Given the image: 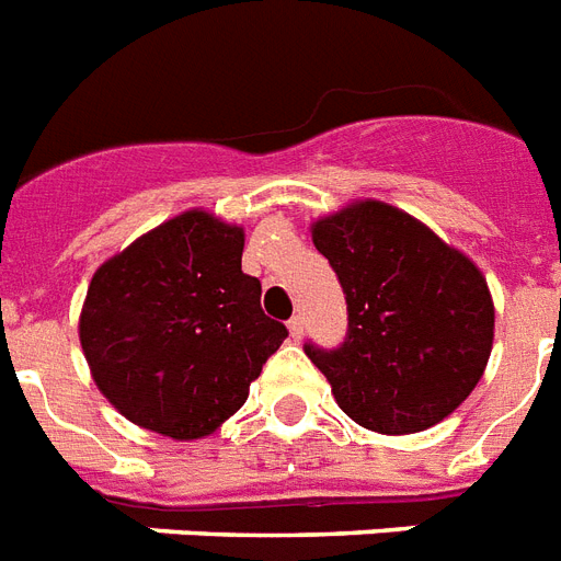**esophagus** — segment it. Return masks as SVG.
Wrapping results in <instances>:
<instances>
[{
    "label": "esophagus",
    "instance_id": "1",
    "mask_svg": "<svg viewBox=\"0 0 561 561\" xmlns=\"http://www.w3.org/2000/svg\"><path fill=\"white\" fill-rule=\"evenodd\" d=\"M302 329H306V323H302V317L299 314H294L288 320V332H290V337H294V341H302Z\"/></svg>",
    "mask_w": 561,
    "mask_h": 561
}]
</instances>
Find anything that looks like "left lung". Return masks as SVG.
<instances>
[{"label":"left lung","mask_w":561,"mask_h":561,"mask_svg":"<svg viewBox=\"0 0 561 561\" xmlns=\"http://www.w3.org/2000/svg\"><path fill=\"white\" fill-rule=\"evenodd\" d=\"M341 279L350 334L311 358L334 401L375 434L404 436L451 416L483 378L495 341L486 276L434 229L383 201H355L311 224Z\"/></svg>","instance_id":"8db88e82"}]
</instances>
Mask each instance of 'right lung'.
<instances>
[{"instance_id":"obj_1","label":"right lung","mask_w":561,"mask_h":561,"mask_svg":"<svg viewBox=\"0 0 561 561\" xmlns=\"http://www.w3.org/2000/svg\"><path fill=\"white\" fill-rule=\"evenodd\" d=\"M244 227L188 209L92 273L78 337L101 396L134 425L192 443L250 396L288 329L241 271Z\"/></svg>"}]
</instances>
